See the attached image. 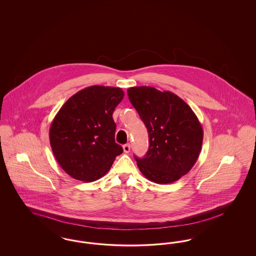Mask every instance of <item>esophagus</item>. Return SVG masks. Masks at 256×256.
<instances>
[{
    "mask_svg": "<svg viewBox=\"0 0 256 256\" xmlns=\"http://www.w3.org/2000/svg\"><path fill=\"white\" fill-rule=\"evenodd\" d=\"M122 148H124V152L126 154H128L130 152V144H126V145L122 146Z\"/></svg>",
    "mask_w": 256,
    "mask_h": 256,
    "instance_id": "34e87169",
    "label": "esophagus"
}]
</instances>
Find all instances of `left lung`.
Masks as SVG:
<instances>
[{
	"mask_svg": "<svg viewBox=\"0 0 256 256\" xmlns=\"http://www.w3.org/2000/svg\"><path fill=\"white\" fill-rule=\"evenodd\" d=\"M128 98L148 132V150L135 159L148 180L168 184L178 180L195 165L204 130L192 108L170 91L150 86L128 89Z\"/></svg>",
	"mask_w": 256,
	"mask_h": 256,
	"instance_id": "8db88e82",
	"label": "left lung"
}]
</instances>
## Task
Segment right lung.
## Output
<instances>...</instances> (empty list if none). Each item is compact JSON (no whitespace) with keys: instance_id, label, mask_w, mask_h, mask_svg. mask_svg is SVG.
<instances>
[{"instance_id":"obj_1","label":"right lung","mask_w":256,"mask_h":256,"mask_svg":"<svg viewBox=\"0 0 256 256\" xmlns=\"http://www.w3.org/2000/svg\"><path fill=\"white\" fill-rule=\"evenodd\" d=\"M124 96L119 87L93 86L61 106L50 128L54 156L70 176L92 182L110 170L122 148L115 142V108Z\"/></svg>"}]
</instances>
